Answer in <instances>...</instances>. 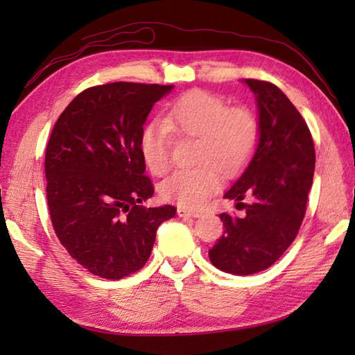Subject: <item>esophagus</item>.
I'll use <instances>...</instances> for the list:
<instances>
[{
	"label": "esophagus",
	"instance_id": "34e87169",
	"mask_svg": "<svg viewBox=\"0 0 355 355\" xmlns=\"http://www.w3.org/2000/svg\"><path fill=\"white\" fill-rule=\"evenodd\" d=\"M177 215L180 218H198L200 216L198 212H193V210H187V209H183V207H180L177 210Z\"/></svg>",
	"mask_w": 355,
	"mask_h": 355
}]
</instances>
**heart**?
Wrapping results in <instances>:
<instances>
[{"mask_svg": "<svg viewBox=\"0 0 355 355\" xmlns=\"http://www.w3.org/2000/svg\"><path fill=\"white\" fill-rule=\"evenodd\" d=\"M172 132L198 137V169L178 171L166 178L162 197L178 206L195 209L220 189L221 172H236L252 157L258 143V125L243 108L227 110L225 103L202 89H192L173 102L164 120L145 126L140 150L148 169L162 175L171 168Z\"/></svg>", "mask_w": 355, "mask_h": 355, "instance_id": "heart-1", "label": "heart"}]
</instances>
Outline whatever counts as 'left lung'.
<instances>
[{"label":"left lung","instance_id":"obj_1","mask_svg":"<svg viewBox=\"0 0 355 355\" xmlns=\"http://www.w3.org/2000/svg\"><path fill=\"white\" fill-rule=\"evenodd\" d=\"M258 108V145L225 200L243 205L244 216L221 214L223 236L209 258L225 273L245 276L268 268L296 238L314 177V143L300 112L270 82L243 79Z\"/></svg>","mask_w":355,"mask_h":355}]
</instances>
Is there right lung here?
<instances>
[{"label": "right lung", "mask_w": 355, "mask_h": 355, "mask_svg": "<svg viewBox=\"0 0 355 355\" xmlns=\"http://www.w3.org/2000/svg\"><path fill=\"white\" fill-rule=\"evenodd\" d=\"M173 85L88 88L59 116L45 149L47 202L56 235L82 267L122 279L149 259L158 225L175 207H143L154 187L140 150L150 110Z\"/></svg>", "instance_id": "1"}]
</instances>
